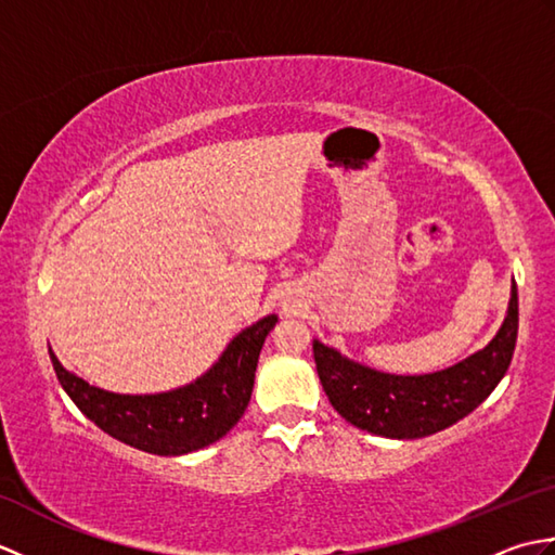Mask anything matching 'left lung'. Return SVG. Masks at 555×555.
I'll use <instances>...</instances> for the list:
<instances>
[{"label":"left lung","mask_w":555,"mask_h":555,"mask_svg":"<svg viewBox=\"0 0 555 555\" xmlns=\"http://www.w3.org/2000/svg\"><path fill=\"white\" fill-rule=\"evenodd\" d=\"M517 340V286L508 314L487 348L453 367L400 376L376 372L312 340L317 374L340 417L386 439H422L467 417L508 372Z\"/></svg>","instance_id":"8db88e82"}]
</instances>
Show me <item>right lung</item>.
<instances>
[{"mask_svg":"<svg viewBox=\"0 0 555 555\" xmlns=\"http://www.w3.org/2000/svg\"><path fill=\"white\" fill-rule=\"evenodd\" d=\"M279 322L269 314L235 336L221 358L193 384L164 393L126 396L90 386L62 367L50 350L56 379L76 408L138 451L155 455H185L227 436L250 403L259 350Z\"/></svg>","mask_w":555,"mask_h":555,"instance_id":"right-lung-1","label":"right lung"}]
</instances>
